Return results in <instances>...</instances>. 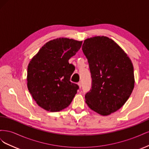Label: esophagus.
Masks as SVG:
<instances>
[{"label": "esophagus", "mask_w": 149, "mask_h": 149, "mask_svg": "<svg viewBox=\"0 0 149 149\" xmlns=\"http://www.w3.org/2000/svg\"><path fill=\"white\" fill-rule=\"evenodd\" d=\"M78 86H79V88H81L82 87V83H81V82H79L78 83Z\"/></svg>", "instance_id": "34e87169"}]
</instances>
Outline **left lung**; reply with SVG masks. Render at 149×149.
<instances>
[{"label": "left lung", "mask_w": 149, "mask_h": 149, "mask_svg": "<svg viewBox=\"0 0 149 149\" xmlns=\"http://www.w3.org/2000/svg\"><path fill=\"white\" fill-rule=\"evenodd\" d=\"M82 49L92 78L85 101L97 113L109 115L124 106L133 91L132 63L118 44L104 36L86 39Z\"/></svg>", "instance_id": "obj_1"}]
</instances>
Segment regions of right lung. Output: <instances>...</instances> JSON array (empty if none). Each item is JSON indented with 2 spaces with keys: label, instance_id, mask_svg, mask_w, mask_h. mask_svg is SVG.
Masks as SVG:
<instances>
[{
  "label": "right lung",
  "instance_id": "right-lung-1",
  "mask_svg": "<svg viewBox=\"0 0 149 149\" xmlns=\"http://www.w3.org/2000/svg\"><path fill=\"white\" fill-rule=\"evenodd\" d=\"M82 41L67 38L52 40L31 58L27 68V87L37 104L49 112L68 106L78 86L70 81L74 66L70 58L80 49Z\"/></svg>",
  "mask_w": 149,
  "mask_h": 149
}]
</instances>
